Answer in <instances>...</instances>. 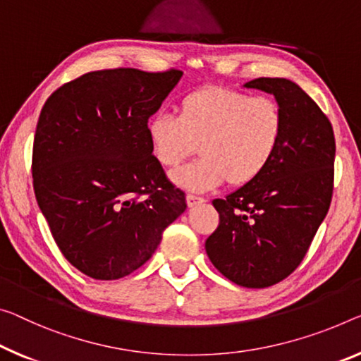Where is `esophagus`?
<instances>
[{"mask_svg":"<svg viewBox=\"0 0 361 361\" xmlns=\"http://www.w3.org/2000/svg\"><path fill=\"white\" fill-rule=\"evenodd\" d=\"M185 202H187L188 208H193V207H197V204L204 203V198L197 197V195H190V193H188V195L185 197Z\"/></svg>","mask_w":361,"mask_h":361,"instance_id":"1","label":"esophagus"}]
</instances>
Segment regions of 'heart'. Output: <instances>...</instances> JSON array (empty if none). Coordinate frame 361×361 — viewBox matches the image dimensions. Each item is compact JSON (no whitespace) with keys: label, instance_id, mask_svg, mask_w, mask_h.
<instances>
[{"label":"heart","instance_id":"heart-1","mask_svg":"<svg viewBox=\"0 0 361 361\" xmlns=\"http://www.w3.org/2000/svg\"><path fill=\"white\" fill-rule=\"evenodd\" d=\"M284 134V116L273 98L209 85L180 99L177 118L154 114L147 123L153 157L174 169L190 154L202 158L173 176L177 185L208 190L226 180L252 184L273 161Z\"/></svg>","mask_w":361,"mask_h":361}]
</instances>
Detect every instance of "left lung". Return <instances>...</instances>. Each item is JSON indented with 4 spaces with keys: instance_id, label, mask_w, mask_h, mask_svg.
Returning <instances> with one entry per match:
<instances>
[{
    "instance_id": "left-lung-1",
    "label": "left lung",
    "mask_w": 361,
    "mask_h": 361,
    "mask_svg": "<svg viewBox=\"0 0 361 361\" xmlns=\"http://www.w3.org/2000/svg\"><path fill=\"white\" fill-rule=\"evenodd\" d=\"M243 87L274 95L284 134L257 180L213 200L219 226L204 248L227 279L263 289L295 271L328 214L336 140L329 119L295 82L259 77Z\"/></svg>"
}]
</instances>
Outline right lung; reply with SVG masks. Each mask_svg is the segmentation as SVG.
Instances as JSON below:
<instances>
[{"label": "right lung", "instance_id": "add662e5", "mask_svg": "<svg viewBox=\"0 0 361 361\" xmlns=\"http://www.w3.org/2000/svg\"><path fill=\"white\" fill-rule=\"evenodd\" d=\"M177 69L88 72L47 99L33 138V190L66 259L99 281L147 263L185 212L184 192L153 157L147 123Z\"/></svg>", "mask_w": 361, "mask_h": 361}]
</instances>
